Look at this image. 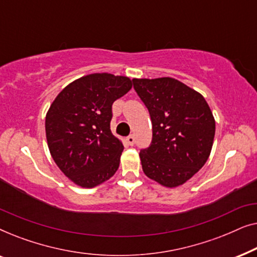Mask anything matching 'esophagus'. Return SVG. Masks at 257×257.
Wrapping results in <instances>:
<instances>
[{
  "label": "esophagus",
  "mask_w": 257,
  "mask_h": 257,
  "mask_svg": "<svg viewBox=\"0 0 257 257\" xmlns=\"http://www.w3.org/2000/svg\"><path fill=\"white\" fill-rule=\"evenodd\" d=\"M126 142H127V144L128 145H133V144H135V137L133 136H128L127 138H126Z\"/></svg>",
  "instance_id": "esophagus-1"
}]
</instances>
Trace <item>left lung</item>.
<instances>
[{"instance_id": "left-lung-1", "label": "left lung", "mask_w": 257, "mask_h": 257, "mask_svg": "<svg viewBox=\"0 0 257 257\" xmlns=\"http://www.w3.org/2000/svg\"><path fill=\"white\" fill-rule=\"evenodd\" d=\"M132 80L152 120V143L139 153L144 173L165 187H179L208 159L215 136L212 110L201 93L175 78Z\"/></svg>"}]
</instances>
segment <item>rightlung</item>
<instances>
[{
    "label": "right lung",
    "instance_id": "1",
    "mask_svg": "<svg viewBox=\"0 0 257 257\" xmlns=\"http://www.w3.org/2000/svg\"><path fill=\"white\" fill-rule=\"evenodd\" d=\"M132 89V80L112 73H91L57 94L45 115L52 159L66 178L93 188L113 177L124 146L111 132L112 104Z\"/></svg>",
    "mask_w": 257,
    "mask_h": 257
}]
</instances>
